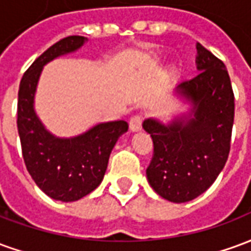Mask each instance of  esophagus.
Returning a JSON list of instances; mask_svg holds the SVG:
<instances>
[{
  "mask_svg": "<svg viewBox=\"0 0 251 251\" xmlns=\"http://www.w3.org/2000/svg\"><path fill=\"white\" fill-rule=\"evenodd\" d=\"M129 126H130V130L131 131H138L141 129L142 126V115L136 114L133 115L129 121Z\"/></svg>",
  "mask_w": 251,
  "mask_h": 251,
  "instance_id": "obj_1",
  "label": "esophagus"
}]
</instances>
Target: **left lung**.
<instances>
[{
	"mask_svg": "<svg viewBox=\"0 0 251 251\" xmlns=\"http://www.w3.org/2000/svg\"><path fill=\"white\" fill-rule=\"evenodd\" d=\"M198 74L176 87L192 104L188 117L169 125L148 118L153 157L147 168L149 184L161 198L185 203L210 188L230 153L234 93L225 63L196 44Z\"/></svg>",
	"mask_w": 251,
	"mask_h": 251,
	"instance_id": "8db88e82",
	"label": "left lung"
}]
</instances>
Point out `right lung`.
<instances>
[{
    "mask_svg": "<svg viewBox=\"0 0 251 251\" xmlns=\"http://www.w3.org/2000/svg\"><path fill=\"white\" fill-rule=\"evenodd\" d=\"M86 40L83 36H68L55 43L32 63L20 82L17 129L25 165L44 194L62 201L82 199L102 183L110 153L129 127L125 121H113L98 124L80 136L59 138L36 115L33 100L43 67L79 50Z\"/></svg>",
    "mask_w": 251,
    "mask_h": 251,
    "instance_id": "obj_1",
    "label": "right lung"
}]
</instances>
